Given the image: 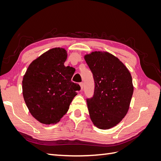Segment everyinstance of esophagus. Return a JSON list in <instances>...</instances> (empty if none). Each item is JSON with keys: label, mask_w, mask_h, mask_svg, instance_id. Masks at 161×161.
<instances>
[{"label": "esophagus", "mask_w": 161, "mask_h": 161, "mask_svg": "<svg viewBox=\"0 0 161 161\" xmlns=\"http://www.w3.org/2000/svg\"><path fill=\"white\" fill-rule=\"evenodd\" d=\"M79 85H80V89H81V90H82V89H83V86H84V85H83V82H80Z\"/></svg>", "instance_id": "obj_1"}]
</instances>
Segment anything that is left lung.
I'll return each instance as SVG.
<instances>
[{"label": "left lung", "instance_id": "8db88e82", "mask_svg": "<svg viewBox=\"0 0 161 161\" xmlns=\"http://www.w3.org/2000/svg\"><path fill=\"white\" fill-rule=\"evenodd\" d=\"M85 59L95 82L93 96L86 99L90 118L98 128H113L129 109L134 92L130 72L108 52H92Z\"/></svg>", "mask_w": 161, "mask_h": 161}]
</instances>
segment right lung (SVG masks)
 Instances as JSON below:
<instances>
[{
	"instance_id": "1",
	"label": "right lung",
	"mask_w": 161,
	"mask_h": 161,
	"mask_svg": "<svg viewBox=\"0 0 161 161\" xmlns=\"http://www.w3.org/2000/svg\"><path fill=\"white\" fill-rule=\"evenodd\" d=\"M66 58L64 49L53 48L33 60L23 76L24 100L31 114L42 124L60 121L80 89L71 81L75 69L64 65Z\"/></svg>"
}]
</instances>
